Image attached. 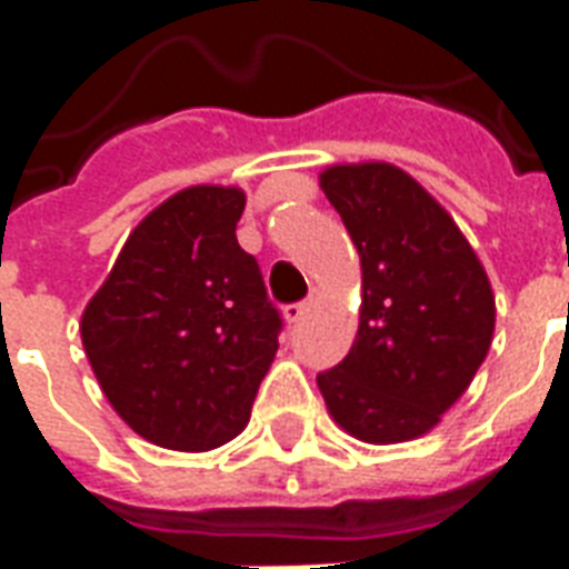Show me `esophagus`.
Wrapping results in <instances>:
<instances>
[{
	"instance_id": "obj_1",
	"label": "esophagus",
	"mask_w": 569,
	"mask_h": 569,
	"mask_svg": "<svg viewBox=\"0 0 569 569\" xmlns=\"http://www.w3.org/2000/svg\"><path fill=\"white\" fill-rule=\"evenodd\" d=\"M313 301H317V292H310V296L305 298V301H296V305H286V308H283L286 322L305 320V313H308V310L313 308Z\"/></svg>"
}]
</instances>
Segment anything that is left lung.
<instances>
[{"label": "left lung", "instance_id": "1", "mask_svg": "<svg viewBox=\"0 0 569 569\" xmlns=\"http://www.w3.org/2000/svg\"><path fill=\"white\" fill-rule=\"evenodd\" d=\"M362 264L357 341L317 383L338 427L371 445L418 439L466 393L493 338V292L441 203L393 163L320 173Z\"/></svg>", "mask_w": 569, "mask_h": 569}]
</instances>
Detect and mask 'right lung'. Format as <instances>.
<instances>
[{
    "label": "right lung",
    "instance_id": "right-lung-1",
    "mask_svg": "<svg viewBox=\"0 0 569 569\" xmlns=\"http://www.w3.org/2000/svg\"><path fill=\"white\" fill-rule=\"evenodd\" d=\"M240 188L191 186L130 231L81 313V345L118 418L170 451L243 432L283 329L237 243Z\"/></svg>",
    "mask_w": 569,
    "mask_h": 569
}]
</instances>
